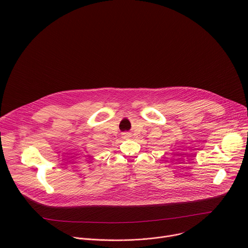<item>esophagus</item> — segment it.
<instances>
[{
  "label": "esophagus",
  "instance_id": "34e87169",
  "mask_svg": "<svg viewBox=\"0 0 248 248\" xmlns=\"http://www.w3.org/2000/svg\"><path fill=\"white\" fill-rule=\"evenodd\" d=\"M123 136H124V138L128 139V138H131V136H132V135H131V134H128V133H124Z\"/></svg>",
  "mask_w": 248,
  "mask_h": 248
}]
</instances>
